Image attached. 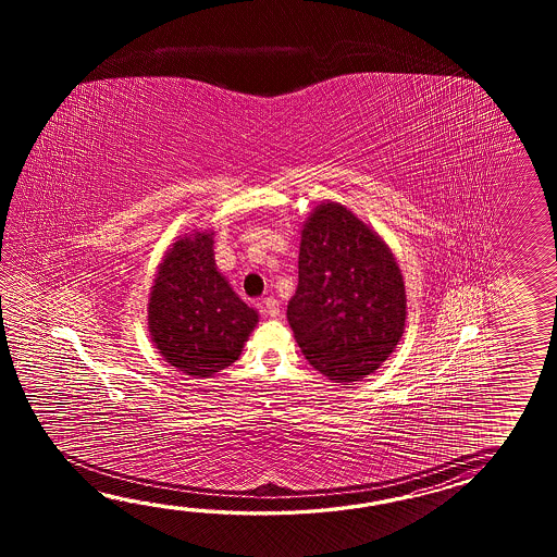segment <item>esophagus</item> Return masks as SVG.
I'll return each instance as SVG.
<instances>
[{"label": "esophagus", "instance_id": "34e87169", "mask_svg": "<svg viewBox=\"0 0 557 557\" xmlns=\"http://www.w3.org/2000/svg\"><path fill=\"white\" fill-rule=\"evenodd\" d=\"M262 310H264V314H267L269 319H276V317L281 314V307H278V300H276V298H273V296L264 298V300H262Z\"/></svg>", "mask_w": 557, "mask_h": 557}]
</instances>
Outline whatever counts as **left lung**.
I'll return each mask as SVG.
<instances>
[{
    "label": "left lung",
    "instance_id": "left-lung-1",
    "mask_svg": "<svg viewBox=\"0 0 557 557\" xmlns=\"http://www.w3.org/2000/svg\"><path fill=\"white\" fill-rule=\"evenodd\" d=\"M406 286L374 226L336 201H320L300 231L298 288L286 319L308 364L350 384L382 367L403 338Z\"/></svg>",
    "mask_w": 557,
    "mask_h": 557
}]
</instances>
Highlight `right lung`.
Wrapping results in <instances>:
<instances>
[{
	"instance_id": "right-lung-1",
	"label": "right lung",
	"mask_w": 557,
	"mask_h": 557,
	"mask_svg": "<svg viewBox=\"0 0 557 557\" xmlns=\"http://www.w3.org/2000/svg\"><path fill=\"white\" fill-rule=\"evenodd\" d=\"M214 231L195 226L169 245L147 300L157 352L190 379L231 367L259 322L214 262Z\"/></svg>"
}]
</instances>
